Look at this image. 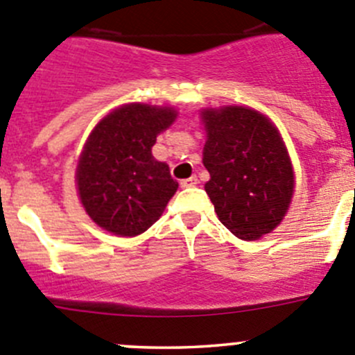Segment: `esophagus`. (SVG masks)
Wrapping results in <instances>:
<instances>
[{
	"label": "esophagus",
	"mask_w": 355,
	"mask_h": 355,
	"mask_svg": "<svg viewBox=\"0 0 355 355\" xmlns=\"http://www.w3.org/2000/svg\"><path fill=\"white\" fill-rule=\"evenodd\" d=\"M197 183H198L197 175H191V178H188V180L181 181V187H183V188H191V187H195V184H197Z\"/></svg>",
	"instance_id": "1"
}]
</instances>
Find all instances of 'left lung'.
Wrapping results in <instances>:
<instances>
[{
  "label": "left lung",
  "instance_id": "obj_1",
  "mask_svg": "<svg viewBox=\"0 0 355 355\" xmlns=\"http://www.w3.org/2000/svg\"><path fill=\"white\" fill-rule=\"evenodd\" d=\"M205 191L219 221L242 241H256L284 218L293 168L281 136L265 114L242 106L207 110Z\"/></svg>",
  "mask_w": 355,
  "mask_h": 355
}]
</instances>
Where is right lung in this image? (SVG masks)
<instances>
[{"instance_id":"1","label":"right lung","mask_w":355,"mask_h":355,"mask_svg":"<svg viewBox=\"0 0 355 355\" xmlns=\"http://www.w3.org/2000/svg\"><path fill=\"white\" fill-rule=\"evenodd\" d=\"M175 111L127 104L97 123L80 157L76 181L90 218L120 237H136L157 221L178 190L168 165L151 148Z\"/></svg>"}]
</instances>
